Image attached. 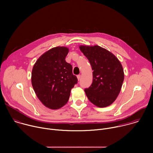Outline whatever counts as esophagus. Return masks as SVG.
I'll use <instances>...</instances> for the list:
<instances>
[{
	"mask_svg": "<svg viewBox=\"0 0 153 153\" xmlns=\"http://www.w3.org/2000/svg\"><path fill=\"white\" fill-rule=\"evenodd\" d=\"M77 79H78V80L79 81V80H80V78H81V76H80V75H77Z\"/></svg>",
	"mask_w": 153,
	"mask_h": 153,
	"instance_id": "obj_1",
	"label": "esophagus"
}]
</instances>
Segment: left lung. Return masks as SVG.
<instances>
[{"instance_id":"1","label":"left lung","mask_w":153,"mask_h":153,"mask_svg":"<svg viewBox=\"0 0 153 153\" xmlns=\"http://www.w3.org/2000/svg\"><path fill=\"white\" fill-rule=\"evenodd\" d=\"M92 68L93 82L85 92L89 100L100 108L112 104L117 97L124 80V73L118 59L98 45L79 47Z\"/></svg>"}]
</instances>
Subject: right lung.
Instances as JSON below:
<instances>
[{
    "instance_id": "right-lung-1",
    "label": "right lung",
    "mask_w": 153,
    "mask_h": 153,
    "mask_svg": "<svg viewBox=\"0 0 153 153\" xmlns=\"http://www.w3.org/2000/svg\"><path fill=\"white\" fill-rule=\"evenodd\" d=\"M69 49L57 47L43 54L35 63L31 83L37 97L47 108H60L68 101L77 83L71 65L65 60Z\"/></svg>"
}]
</instances>
